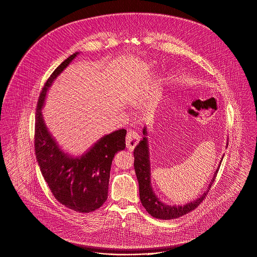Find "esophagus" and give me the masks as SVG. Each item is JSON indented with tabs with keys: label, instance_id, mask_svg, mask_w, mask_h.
Here are the masks:
<instances>
[{
	"label": "esophagus",
	"instance_id": "esophagus-1",
	"mask_svg": "<svg viewBox=\"0 0 257 257\" xmlns=\"http://www.w3.org/2000/svg\"><path fill=\"white\" fill-rule=\"evenodd\" d=\"M140 139H141V137H140V135L136 131H130L126 134V138H125L126 148L130 151H133L136 148V146L139 144Z\"/></svg>",
	"mask_w": 257,
	"mask_h": 257
}]
</instances>
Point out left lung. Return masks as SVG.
Returning <instances> with one entry per match:
<instances>
[{
  "mask_svg": "<svg viewBox=\"0 0 257 257\" xmlns=\"http://www.w3.org/2000/svg\"><path fill=\"white\" fill-rule=\"evenodd\" d=\"M143 133L145 136H147L146 127L144 128ZM134 157H135L134 166H135V171L139 181L140 197H141L142 204L152 216L159 219H175L194 210L204 200L206 194L209 192V189L219 170V168L216 170L206 191H204V193L200 197L182 206H175V205L171 206L163 203L157 197V195L155 194L152 188L149 146H148V140L146 137H144V139L136 147L134 151Z\"/></svg>",
  "mask_w": 257,
  "mask_h": 257,
  "instance_id": "obj_1",
  "label": "left lung"
}]
</instances>
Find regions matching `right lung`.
I'll return each instance as SVG.
<instances>
[{"label": "right lung", "instance_id": "right-lung-1", "mask_svg": "<svg viewBox=\"0 0 257 257\" xmlns=\"http://www.w3.org/2000/svg\"><path fill=\"white\" fill-rule=\"evenodd\" d=\"M65 60L45 83L39 96L35 123V153L41 172L55 198L77 212L99 208L107 198L110 166L114 155L125 148V130L102 137L81 158H71L57 145L47 130L42 107L49 87L77 57Z\"/></svg>", "mask_w": 257, "mask_h": 257}]
</instances>
